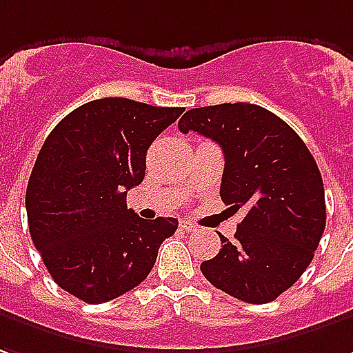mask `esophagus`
Wrapping results in <instances>:
<instances>
[{
  "instance_id": "34e87169",
  "label": "esophagus",
  "mask_w": 353,
  "mask_h": 353,
  "mask_svg": "<svg viewBox=\"0 0 353 353\" xmlns=\"http://www.w3.org/2000/svg\"><path fill=\"white\" fill-rule=\"evenodd\" d=\"M179 228L183 229L185 233H194V231H196L193 223H189V221H181V223H179Z\"/></svg>"
}]
</instances>
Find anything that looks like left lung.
I'll return each instance as SVG.
<instances>
[{"mask_svg": "<svg viewBox=\"0 0 353 353\" xmlns=\"http://www.w3.org/2000/svg\"><path fill=\"white\" fill-rule=\"evenodd\" d=\"M177 125L221 147V201L246 212L235 243L218 233L223 246L201 263L202 275L236 300L268 304L300 279L325 231V189L312 152L285 120L250 103L191 108Z\"/></svg>", "mask_w": 353, "mask_h": 353, "instance_id": "8db88e82", "label": "left lung"}]
</instances>
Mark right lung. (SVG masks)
I'll return each mask as SVG.
<instances>
[{"instance_id": "obj_1", "label": "right lung", "mask_w": 353, "mask_h": 353, "mask_svg": "<svg viewBox=\"0 0 353 353\" xmlns=\"http://www.w3.org/2000/svg\"><path fill=\"white\" fill-rule=\"evenodd\" d=\"M181 112L124 97L90 101L41 145L26 187L28 228L49 275L72 296H122L147 279L176 233V218H139L125 194L145 177L151 143Z\"/></svg>"}]
</instances>
